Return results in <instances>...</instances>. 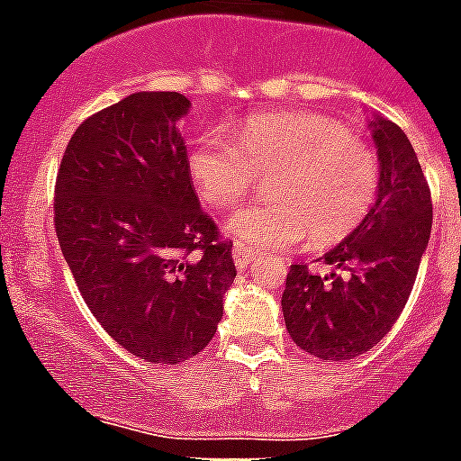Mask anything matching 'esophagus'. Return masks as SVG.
I'll return each mask as SVG.
<instances>
[{
  "label": "esophagus",
  "instance_id": "obj_1",
  "mask_svg": "<svg viewBox=\"0 0 461 461\" xmlns=\"http://www.w3.org/2000/svg\"><path fill=\"white\" fill-rule=\"evenodd\" d=\"M231 258H234L239 269H246V267H250L255 260H258V253H255L253 249H249V246H243V243H234Z\"/></svg>",
  "mask_w": 461,
  "mask_h": 461
}]
</instances>
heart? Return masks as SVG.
<instances>
[{"mask_svg":"<svg viewBox=\"0 0 461 461\" xmlns=\"http://www.w3.org/2000/svg\"><path fill=\"white\" fill-rule=\"evenodd\" d=\"M187 171L215 211L241 203L258 176H272V201L237 211L224 230L253 250H281L309 239L316 249L344 241L380 194V158L338 119L319 112H269L241 123L234 140L201 133Z\"/></svg>","mask_w":461,"mask_h":461,"instance_id":"obj_1","label":"heart"}]
</instances>
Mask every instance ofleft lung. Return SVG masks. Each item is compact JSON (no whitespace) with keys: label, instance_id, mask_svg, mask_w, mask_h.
Here are the masks:
<instances>
[{"label":"left lung","instance_id":"8db88e82","mask_svg":"<svg viewBox=\"0 0 461 461\" xmlns=\"http://www.w3.org/2000/svg\"><path fill=\"white\" fill-rule=\"evenodd\" d=\"M368 126L380 158V194L368 218L323 255L347 276H316L307 265H293L281 297L293 342L323 361L366 354L392 330L431 234V192L408 135L384 117Z\"/></svg>","mask_w":461,"mask_h":461}]
</instances>
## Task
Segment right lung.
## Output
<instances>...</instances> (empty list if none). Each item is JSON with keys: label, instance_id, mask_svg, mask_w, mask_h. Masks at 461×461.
<instances>
[{"label": "right lung", "instance_id": "add662e5", "mask_svg": "<svg viewBox=\"0 0 461 461\" xmlns=\"http://www.w3.org/2000/svg\"><path fill=\"white\" fill-rule=\"evenodd\" d=\"M189 100L140 91L69 138L56 234L84 303L123 349L183 363L206 349L237 276L231 241L201 211L177 119Z\"/></svg>", "mask_w": 461, "mask_h": 461}]
</instances>
